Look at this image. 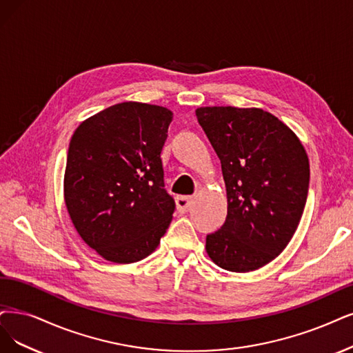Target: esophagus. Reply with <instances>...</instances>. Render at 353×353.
<instances>
[{"label": "esophagus", "mask_w": 353, "mask_h": 353, "mask_svg": "<svg viewBox=\"0 0 353 353\" xmlns=\"http://www.w3.org/2000/svg\"><path fill=\"white\" fill-rule=\"evenodd\" d=\"M192 203H193V198L192 196H177L176 198V205H177V210L180 212L188 211L189 208L192 206Z\"/></svg>", "instance_id": "esophagus-1"}]
</instances>
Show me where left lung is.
<instances>
[{"label":"left lung","instance_id":"1","mask_svg":"<svg viewBox=\"0 0 353 353\" xmlns=\"http://www.w3.org/2000/svg\"><path fill=\"white\" fill-rule=\"evenodd\" d=\"M196 117L221 160L228 199L225 223L208 234L206 252L225 270H256L283 252L303 216L307 152L262 109L199 108Z\"/></svg>","mask_w":353,"mask_h":353}]
</instances>
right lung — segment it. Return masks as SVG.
<instances>
[{"label": "right lung", "instance_id": "add662e5", "mask_svg": "<svg viewBox=\"0 0 353 353\" xmlns=\"http://www.w3.org/2000/svg\"><path fill=\"white\" fill-rule=\"evenodd\" d=\"M172 119L165 108L125 101L88 117L71 138L65 205L85 244L109 262L145 259L172 223L161 161Z\"/></svg>", "mask_w": 353, "mask_h": 353}]
</instances>
